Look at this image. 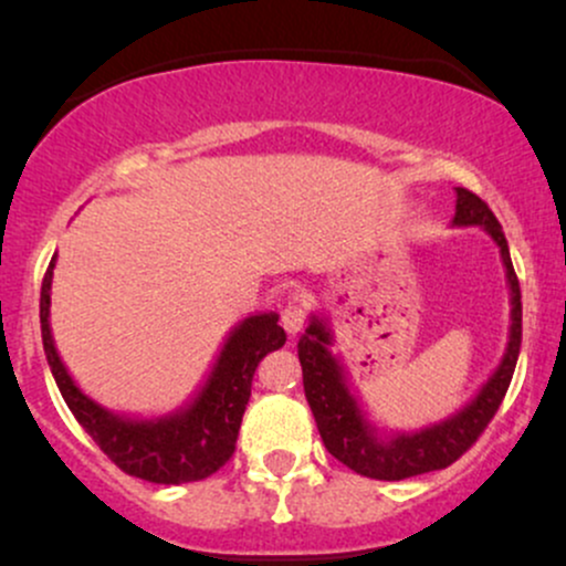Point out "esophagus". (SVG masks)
Wrapping results in <instances>:
<instances>
[{
  "label": "esophagus",
  "instance_id": "34e87169",
  "mask_svg": "<svg viewBox=\"0 0 566 566\" xmlns=\"http://www.w3.org/2000/svg\"><path fill=\"white\" fill-rule=\"evenodd\" d=\"M303 324H305V311L301 308V305H295V303L284 305V308H282V327L287 329V335L295 337L303 329Z\"/></svg>",
  "mask_w": 566,
  "mask_h": 566
}]
</instances>
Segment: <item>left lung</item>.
I'll use <instances>...</instances> for the list:
<instances>
[{
  "label": "left lung",
  "mask_w": 566,
  "mask_h": 566,
  "mask_svg": "<svg viewBox=\"0 0 566 566\" xmlns=\"http://www.w3.org/2000/svg\"><path fill=\"white\" fill-rule=\"evenodd\" d=\"M454 197L458 199H454L452 226L454 229H471V226L482 229L495 242L505 269L511 303L509 343H505L503 356L490 378L482 382V388L458 412L439 423L415 428V431H394V428L380 431L369 420L340 354L333 350L335 333L322 311H311L308 327L297 340L305 399L314 412L324 447L333 458L361 476L401 482V479L418 476V473L447 469L469 450L486 423L495 418L500 401L511 386L513 369H516L518 348H522V290L513 274L509 242H505L497 218L476 193L454 188Z\"/></svg>",
  "instance_id": "8db88e82"
}]
</instances>
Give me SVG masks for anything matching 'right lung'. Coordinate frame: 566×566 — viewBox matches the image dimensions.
I'll list each match as a JSON object with an SVG mask.
<instances>
[{"label": "right lung", "instance_id": "obj_1", "mask_svg": "<svg viewBox=\"0 0 566 566\" xmlns=\"http://www.w3.org/2000/svg\"><path fill=\"white\" fill-rule=\"evenodd\" d=\"M55 261L57 255L50 261L39 297L42 346L57 391L80 426L129 476L154 484H188L216 473L231 458L237 444L258 361L287 340L284 329L279 327L276 311L250 314L233 324L205 380L172 412H114L82 391L66 361L57 354L53 327H50Z\"/></svg>", "mask_w": 566, "mask_h": 566}]
</instances>
